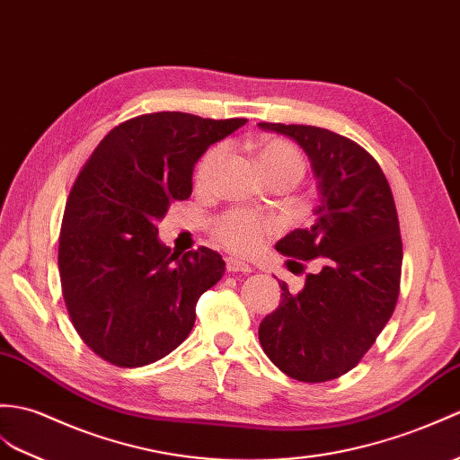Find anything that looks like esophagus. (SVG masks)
<instances>
[{"instance_id":"34e87169","label":"esophagus","mask_w":460,"mask_h":460,"mask_svg":"<svg viewBox=\"0 0 460 460\" xmlns=\"http://www.w3.org/2000/svg\"><path fill=\"white\" fill-rule=\"evenodd\" d=\"M226 262H227V270H229V272H243V274H247V272L252 270L249 262H244V261H241V259H234V256H229V259H227Z\"/></svg>"}]
</instances>
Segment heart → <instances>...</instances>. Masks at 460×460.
Instances as JSON below:
<instances>
[{
	"mask_svg": "<svg viewBox=\"0 0 460 460\" xmlns=\"http://www.w3.org/2000/svg\"><path fill=\"white\" fill-rule=\"evenodd\" d=\"M254 153L266 176L286 174L297 181L304 174L302 155L297 153L294 145L282 141V138H262L254 145ZM226 155V145H217L209 148L204 158L199 160L196 172L199 186L209 184ZM276 229H279V226L270 217L256 216V213L247 209H231L213 223V237L221 247H226L231 252L251 254L259 251Z\"/></svg>",
	"mask_w": 460,
	"mask_h": 460,
	"instance_id": "1",
	"label": "heart"
}]
</instances>
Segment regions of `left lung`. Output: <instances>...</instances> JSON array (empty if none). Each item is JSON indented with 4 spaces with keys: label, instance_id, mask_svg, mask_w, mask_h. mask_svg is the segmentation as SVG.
I'll use <instances>...</instances> for the list:
<instances>
[{
    "label": "left lung",
    "instance_id": "8db88e82",
    "mask_svg": "<svg viewBox=\"0 0 460 460\" xmlns=\"http://www.w3.org/2000/svg\"><path fill=\"white\" fill-rule=\"evenodd\" d=\"M302 146L317 180L314 223L276 243L292 272L317 259L297 294L280 282L282 302L262 319L259 341L284 375L327 382L358 365L394 314L400 294L402 237L382 168L350 138L312 125L259 123Z\"/></svg>",
    "mask_w": 460,
    "mask_h": 460
}]
</instances>
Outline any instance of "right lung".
Instances as JSON below:
<instances>
[{
  "instance_id": "right-lung-1",
  "label": "right lung",
  "mask_w": 460,
  "mask_h": 460,
  "mask_svg": "<svg viewBox=\"0 0 460 460\" xmlns=\"http://www.w3.org/2000/svg\"><path fill=\"white\" fill-rule=\"evenodd\" d=\"M247 119L158 111L102 138L74 181L58 239L62 296L78 335L115 367L172 352L196 322L199 296L226 262L208 247L170 252L156 223L191 194L194 164Z\"/></svg>"
}]
</instances>
